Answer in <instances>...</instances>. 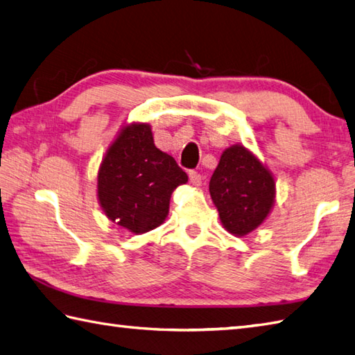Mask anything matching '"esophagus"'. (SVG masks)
<instances>
[{"label":"esophagus","mask_w":355,"mask_h":355,"mask_svg":"<svg viewBox=\"0 0 355 355\" xmlns=\"http://www.w3.org/2000/svg\"><path fill=\"white\" fill-rule=\"evenodd\" d=\"M189 178H191V183L193 186H200L201 184L202 177H201V173H198L197 171H189Z\"/></svg>","instance_id":"1"}]
</instances>
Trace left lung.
<instances>
[{"label":"left lung","instance_id":"left-lung-1","mask_svg":"<svg viewBox=\"0 0 355 355\" xmlns=\"http://www.w3.org/2000/svg\"><path fill=\"white\" fill-rule=\"evenodd\" d=\"M209 191L224 229L235 236H245L258 229L276 198L273 173L243 145L224 150Z\"/></svg>","mask_w":355,"mask_h":355}]
</instances>
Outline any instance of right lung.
Masks as SVG:
<instances>
[{
	"mask_svg": "<svg viewBox=\"0 0 355 355\" xmlns=\"http://www.w3.org/2000/svg\"><path fill=\"white\" fill-rule=\"evenodd\" d=\"M184 183L186 172L154 145L150 126L130 123L101 163L97 200L108 220L140 235L164 223L172 192Z\"/></svg>",
	"mask_w": 355,
	"mask_h": 355,
	"instance_id": "right-lung-1",
	"label": "right lung"
}]
</instances>
